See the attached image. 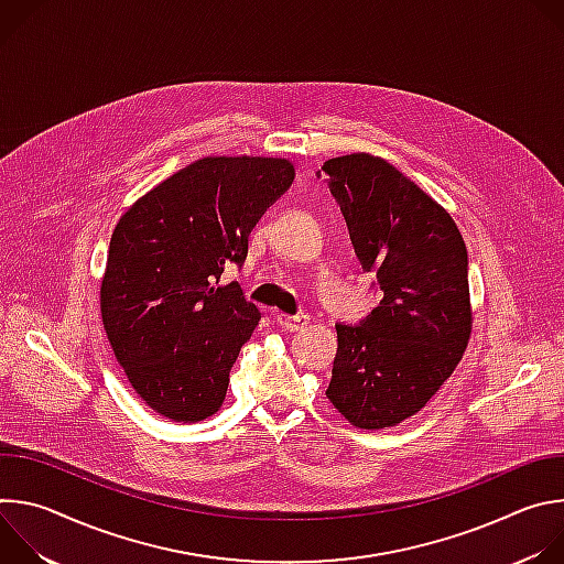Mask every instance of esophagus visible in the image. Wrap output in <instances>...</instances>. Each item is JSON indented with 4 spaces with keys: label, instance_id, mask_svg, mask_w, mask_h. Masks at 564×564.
Here are the masks:
<instances>
[{
    "label": "esophagus",
    "instance_id": "34e87169",
    "mask_svg": "<svg viewBox=\"0 0 564 564\" xmlns=\"http://www.w3.org/2000/svg\"><path fill=\"white\" fill-rule=\"evenodd\" d=\"M276 324H279V328L281 330H285V333H299V330H303L307 324H310V318L305 316V314H296V316H290V314H276Z\"/></svg>",
    "mask_w": 564,
    "mask_h": 564
}]
</instances>
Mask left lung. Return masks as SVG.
<instances>
[{"mask_svg":"<svg viewBox=\"0 0 564 564\" xmlns=\"http://www.w3.org/2000/svg\"><path fill=\"white\" fill-rule=\"evenodd\" d=\"M337 198L355 254L383 299L359 326H337L326 390L357 429L420 413L459 364L473 330L468 257L451 214L383 158L350 153L316 172Z\"/></svg>","mask_w":564,"mask_h":564,"instance_id":"1","label":"left lung"}]
</instances>
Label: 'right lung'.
Wrapping results in <instances>:
<instances>
[{
  "label": "right lung",
  "mask_w": 564,
  "mask_h": 564,
  "mask_svg": "<svg viewBox=\"0 0 564 564\" xmlns=\"http://www.w3.org/2000/svg\"><path fill=\"white\" fill-rule=\"evenodd\" d=\"M285 158L207 155L158 183L118 220L100 283L107 339L144 404L194 424L220 411L229 370L261 312L225 265L292 185Z\"/></svg>",
  "instance_id": "right-lung-1"
}]
</instances>
